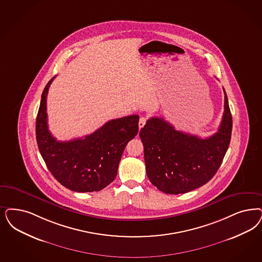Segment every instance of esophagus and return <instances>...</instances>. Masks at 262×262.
I'll list each match as a JSON object with an SVG mask.
<instances>
[{
  "label": "esophagus",
  "mask_w": 262,
  "mask_h": 262,
  "mask_svg": "<svg viewBox=\"0 0 262 262\" xmlns=\"http://www.w3.org/2000/svg\"><path fill=\"white\" fill-rule=\"evenodd\" d=\"M146 121H147V119L145 117H141L139 119V123H138V126H139V128H141V127H143L145 126V124H146Z\"/></svg>",
  "instance_id": "esophagus-1"
}]
</instances>
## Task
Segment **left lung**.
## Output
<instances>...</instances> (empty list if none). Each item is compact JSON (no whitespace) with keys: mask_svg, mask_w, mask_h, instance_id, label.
I'll use <instances>...</instances> for the list:
<instances>
[{"mask_svg":"<svg viewBox=\"0 0 262 262\" xmlns=\"http://www.w3.org/2000/svg\"><path fill=\"white\" fill-rule=\"evenodd\" d=\"M225 93V111L215 135L200 138L180 130L163 118H150L139 136L144 146L147 176L169 194L195 190L211 180L230 143L232 116Z\"/></svg>","mask_w":262,"mask_h":262,"instance_id":"8db88e82","label":"left lung"}]
</instances>
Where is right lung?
Wrapping results in <instances>:
<instances>
[{
	"mask_svg": "<svg viewBox=\"0 0 262 262\" xmlns=\"http://www.w3.org/2000/svg\"><path fill=\"white\" fill-rule=\"evenodd\" d=\"M55 76L41 95L36 142L47 168L60 184L78 192L99 191L113 182L127 142L138 133V115L111 120L84 138L57 141L48 130L46 99Z\"/></svg>",
	"mask_w": 262,
	"mask_h": 262,
	"instance_id": "right-lung-1",
	"label": "right lung"
}]
</instances>
